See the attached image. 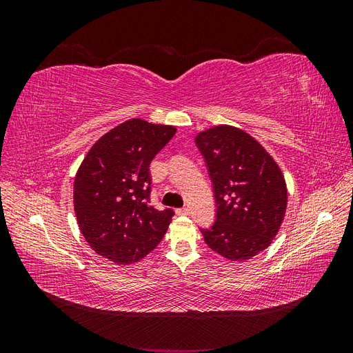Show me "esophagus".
Listing matches in <instances>:
<instances>
[{
    "label": "esophagus",
    "instance_id": "obj_1",
    "mask_svg": "<svg viewBox=\"0 0 353 353\" xmlns=\"http://www.w3.org/2000/svg\"><path fill=\"white\" fill-rule=\"evenodd\" d=\"M175 212H176V215H188L190 209H188V208H179V209H176Z\"/></svg>",
    "mask_w": 353,
    "mask_h": 353
}]
</instances>
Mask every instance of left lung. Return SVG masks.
I'll list each match as a JSON object with an SVG mask.
<instances>
[{"mask_svg": "<svg viewBox=\"0 0 353 353\" xmlns=\"http://www.w3.org/2000/svg\"><path fill=\"white\" fill-rule=\"evenodd\" d=\"M216 203L215 222L200 228L212 250L248 261L268 248L287 206L281 170L265 148L241 130L219 125L196 137Z\"/></svg>", "mask_w": 353, "mask_h": 353, "instance_id": "8db88e82", "label": "left lung"}]
</instances>
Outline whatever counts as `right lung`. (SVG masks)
Segmentation results:
<instances>
[{"instance_id":"add662e5","label":"right lung","mask_w":353,"mask_h":353,"mask_svg":"<svg viewBox=\"0 0 353 353\" xmlns=\"http://www.w3.org/2000/svg\"><path fill=\"white\" fill-rule=\"evenodd\" d=\"M176 128L131 119L95 143L73 184V206L91 248L117 265L143 259L163 239L172 209L150 205V166Z\"/></svg>"}]
</instances>
